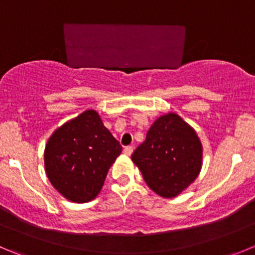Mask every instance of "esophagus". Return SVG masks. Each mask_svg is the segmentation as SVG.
I'll use <instances>...</instances> for the list:
<instances>
[{
	"instance_id": "1",
	"label": "esophagus",
	"mask_w": 255,
	"mask_h": 255,
	"mask_svg": "<svg viewBox=\"0 0 255 255\" xmlns=\"http://www.w3.org/2000/svg\"><path fill=\"white\" fill-rule=\"evenodd\" d=\"M123 152H125V154H127V156H130V154L133 153V147L132 146L126 147V148L123 149Z\"/></svg>"
}]
</instances>
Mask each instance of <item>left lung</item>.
<instances>
[{"label":"left lung","mask_w":255,"mask_h":255,"mask_svg":"<svg viewBox=\"0 0 255 255\" xmlns=\"http://www.w3.org/2000/svg\"><path fill=\"white\" fill-rule=\"evenodd\" d=\"M147 186L172 199L196 180L203 166V144L194 128L176 113L158 117L132 154Z\"/></svg>","instance_id":"left-lung-1"}]
</instances>
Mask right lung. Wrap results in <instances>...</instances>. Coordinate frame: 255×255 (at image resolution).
Here are the masks:
<instances>
[{
    "label": "right lung",
    "instance_id": "add662e5",
    "mask_svg": "<svg viewBox=\"0 0 255 255\" xmlns=\"http://www.w3.org/2000/svg\"><path fill=\"white\" fill-rule=\"evenodd\" d=\"M122 152L98 112L88 109L50 135L44 163L54 189L73 203L97 197L108 170Z\"/></svg>",
    "mask_w": 255,
    "mask_h": 255
}]
</instances>
